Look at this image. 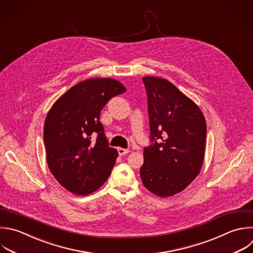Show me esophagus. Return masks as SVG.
<instances>
[{
  "label": "esophagus",
  "mask_w": 253,
  "mask_h": 253,
  "mask_svg": "<svg viewBox=\"0 0 253 253\" xmlns=\"http://www.w3.org/2000/svg\"><path fill=\"white\" fill-rule=\"evenodd\" d=\"M118 152H119V154H120V155H125V154L128 153V152H129V150H128V149H126V148L119 147V148H118Z\"/></svg>",
  "instance_id": "1"
}]
</instances>
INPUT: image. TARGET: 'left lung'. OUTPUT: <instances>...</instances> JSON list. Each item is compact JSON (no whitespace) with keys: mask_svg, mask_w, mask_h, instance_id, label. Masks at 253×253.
<instances>
[{"mask_svg":"<svg viewBox=\"0 0 253 253\" xmlns=\"http://www.w3.org/2000/svg\"><path fill=\"white\" fill-rule=\"evenodd\" d=\"M142 81L152 143L143 149L140 177L151 193L170 197L183 191L202 168L206 120L199 107L171 82L153 76Z\"/></svg>","mask_w":253,"mask_h":253,"instance_id":"1","label":"left lung"}]
</instances>
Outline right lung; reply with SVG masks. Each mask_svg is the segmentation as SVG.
Listing matches in <instances>:
<instances>
[{
	"label": "right lung",
	"instance_id": "add662e5",
	"mask_svg": "<svg viewBox=\"0 0 253 253\" xmlns=\"http://www.w3.org/2000/svg\"><path fill=\"white\" fill-rule=\"evenodd\" d=\"M126 91L112 78L88 79L70 88L49 110L43 129L46 160L69 192L91 194L111 175L119 153L109 146L100 114L113 97Z\"/></svg>",
	"mask_w": 253,
	"mask_h": 253
}]
</instances>
